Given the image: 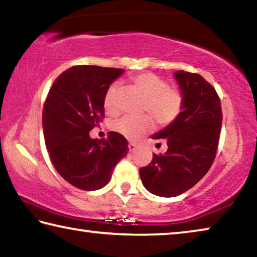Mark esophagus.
Here are the masks:
<instances>
[{
    "label": "esophagus",
    "instance_id": "34e87169",
    "mask_svg": "<svg viewBox=\"0 0 257 257\" xmlns=\"http://www.w3.org/2000/svg\"><path fill=\"white\" fill-rule=\"evenodd\" d=\"M128 149H129V152H135V151H136V149H137V145L135 144V143H129Z\"/></svg>",
    "mask_w": 257,
    "mask_h": 257
}]
</instances>
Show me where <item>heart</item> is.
<instances>
[{
    "label": "heart",
    "instance_id": "b5f03b06",
    "mask_svg": "<svg viewBox=\"0 0 257 257\" xmlns=\"http://www.w3.org/2000/svg\"><path fill=\"white\" fill-rule=\"evenodd\" d=\"M138 89L147 97L144 111L153 116L160 125H168L175 121L182 111L184 95L178 89L169 88L168 82L152 72L139 73L133 77ZM120 88L119 82H113L104 94V107L107 112H115V96ZM113 132L122 135L128 139H137L153 128L149 115H124L114 120L111 124Z\"/></svg>",
    "mask_w": 257,
    "mask_h": 257
}]
</instances>
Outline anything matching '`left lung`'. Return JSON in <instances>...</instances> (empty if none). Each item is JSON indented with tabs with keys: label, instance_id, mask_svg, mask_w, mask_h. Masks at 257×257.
<instances>
[{
	"label": "left lung",
	"instance_id": "obj_1",
	"mask_svg": "<svg viewBox=\"0 0 257 257\" xmlns=\"http://www.w3.org/2000/svg\"><path fill=\"white\" fill-rule=\"evenodd\" d=\"M184 95L179 116L153 139H165L164 154H153L147 167L139 169L145 188L161 197H175L195 186L210 170L215 159L222 110L211 84L198 73H173Z\"/></svg>",
	"mask_w": 257,
	"mask_h": 257
}]
</instances>
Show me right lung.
<instances>
[{
  "instance_id": "1",
  "label": "right lung",
  "mask_w": 257,
  "mask_h": 257,
  "mask_svg": "<svg viewBox=\"0 0 257 257\" xmlns=\"http://www.w3.org/2000/svg\"><path fill=\"white\" fill-rule=\"evenodd\" d=\"M123 69L76 66L61 73L43 107V132L51 162L69 184L97 190L111 180L113 169L128 153V141L110 132L106 139L89 132L104 116V94Z\"/></svg>"
}]
</instances>
